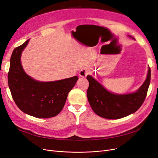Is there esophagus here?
<instances>
[{"mask_svg":"<svg viewBox=\"0 0 158 158\" xmlns=\"http://www.w3.org/2000/svg\"><path fill=\"white\" fill-rule=\"evenodd\" d=\"M89 73V71L88 69H82V70H80V73H79V76L80 77H86L87 75Z\"/></svg>","mask_w":158,"mask_h":158,"instance_id":"1","label":"esophagus"}]
</instances>
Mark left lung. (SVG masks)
Returning a JSON list of instances; mask_svg holds the SVG:
<instances>
[{
  "mask_svg": "<svg viewBox=\"0 0 158 158\" xmlns=\"http://www.w3.org/2000/svg\"><path fill=\"white\" fill-rule=\"evenodd\" d=\"M150 78L151 70L148 67L144 82L136 92L117 94L107 90L92 76L88 75L89 87L87 97L90 106L98 116L107 119L121 118L135 113L144 102Z\"/></svg>",
  "mask_w": 158,
  "mask_h": 158,
  "instance_id": "left-lung-1",
  "label": "left lung"
}]
</instances>
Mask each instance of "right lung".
<instances>
[{"label":"right lung","mask_w":158,"mask_h":158,"mask_svg":"<svg viewBox=\"0 0 158 158\" xmlns=\"http://www.w3.org/2000/svg\"><path fill=\"white\" fill-rule=\"evenodd\" d=\"M29 41L12 52L8 74V86L14 102L22 111L37 118L53 117L64 107L68 94L78 77L41 82L28 76L22 67L21 55Z\"/></svg>","instance_id":"1"}]
</instances>
